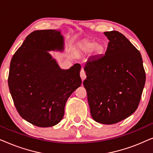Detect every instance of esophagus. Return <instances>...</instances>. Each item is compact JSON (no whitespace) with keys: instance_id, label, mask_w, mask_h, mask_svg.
I'll return each mask as SVG.
<instances>
[{"instance_id":"1","label":"esophagus","mask_w":153,"mask_h":153,"mask_svg":"<svg viewBox=\"0 0 153 153\" xmlns=\"http://www.w3.org/2000/svg\"><path fill=\"white\" fill-rule=\"evenodd\" d=\"M80 76H81V79H82V81H83L85 78H86V74H85V71L83 70H82L81 71V72H80Z\"/></svg>"}]
</instances>
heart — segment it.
I'll return each instance as SVG.
<instances>
[{
  "label": "heart",
  "instance_id": "1",
  "mask_svg": "<svg viewBox=\"0 0 153 153\" xmlns=\"http://www.w3.org/2000/svg\"><path fill=\"white\" fill-rule=\"evenodd\" d=\"M83 51L85 53H91L94 51L95 54H102L104 52V47L101 44H97L95 42H86L82 46Z\"/></svg>",
  "mask_w": 153,
  "mask_h": 153
}]
</instances>
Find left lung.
Masks as SVG:
<instances>
[{"label":"left lung","mask_w":153,"mask_h":153,"mask_svg":"<svg viewBox=\"0 0 153 153\" xmlns=\"http://www.w3.org/2000/svg\"><path fill=\"white\" fill-rule=\"evenodd\" d=\"M108 44L105 54L88 59L83 85L92 118L115 124L137 110L146 82L139 50L118 31L104 32Z\"/></svg>","instance_id":"8db88e82"}]
</instances>
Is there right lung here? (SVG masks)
I'll return each instance as SVG.
<instances>
[{"label": "right lung", "mask_w": 153, "mask_h": 153, "mask_svg": "<svg viewBox=\"0 0 153 153\" xmlns=\"http://www.w3.org/2000/svg\"><path fill=\"white\" fill-rule=\"evenodd\" d=\"M63 49L60 30H35L12 58L10 94L20 116L35 126L58 124L63 118L67 100L81 85L80 64L62 70L48 52Z\"/></svg>", "instance_id": "1"}]
</instances>
